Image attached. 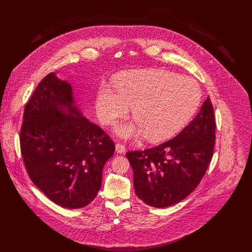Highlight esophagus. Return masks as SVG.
Wrapping results in <instances>:
<instances>
[{"label": "esophagus", "instance_id": "esophagus-1", "mask_svg": "<svg viewBox=\"0 0 252 252\" xmlns=\"http://www.w3.org/2000/svg\"><path fill=\"white\" fill-rule=\"evenodd\" d=\"M115 150H116L117 153L123 154V153L126 152V147H125V145H123L122 144H117L115 145Z\"/></svg>", "mask_w": 252, "mask_h": 252}]
</instances>
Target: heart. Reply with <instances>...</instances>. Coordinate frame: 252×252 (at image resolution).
<instances>
[{"label": "heart", "instance_id": "obj_1", "mask_svg": "<svg viewBox=\"0 0 252 252\" xmlns=\"http://www.w3.org/2000/svg\"><path fill=\"white\" fill-rule=\"evenodd\" d=\"M115 87H99V119L110 124L133 107L136 122L118 126L117 133L124 138L145 136L152 143L165 141L181 131L192 120L202 98L195 80L162 69L125 72L116 78Z\"/></svg>", "mask_w": 252, "mask_h": 252}]
</instances>
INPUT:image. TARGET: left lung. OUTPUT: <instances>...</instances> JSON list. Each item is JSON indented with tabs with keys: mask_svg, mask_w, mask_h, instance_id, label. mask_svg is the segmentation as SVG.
I'll list each match as a JSON object with an SVG mask.
<instances>
[{
	"mask_svg": "<svg viewBox=\"0 0 252 252\" xmlns=\"http://www.w3.org/2000/svg\"><path fill=\"white\" fill-rule=\"evenodd\" d=\"M216 119L208 97L195 118L173 139L144 151H128L137 196L165 208L179 203L206 174L216 143Z\"/></svg>",
	"mask_w": 252,
	"mask_h": 252,
	"instance_id": "8db88e82",
	"label": "left lung"
}]
</instances>
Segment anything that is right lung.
Here are the masks:
<instances>
[{
  "mask_svg": "<svg viewBox=\"0 0 252 252\" xmlns=\"http://www.w3.org/2000/svg\"><path fill=\"white\" fill-rule=\"evenodd\" d=\"M21 151L29 178L63 208L91 203L102 184L115 145L74 106L71 85L50 72L24 108Z\"/></svg>",
  "mask_w": 252,
  "mask_h": 252,
  "instance_id": "add662e5",
  "label": "right lung"
}]
</instances>
